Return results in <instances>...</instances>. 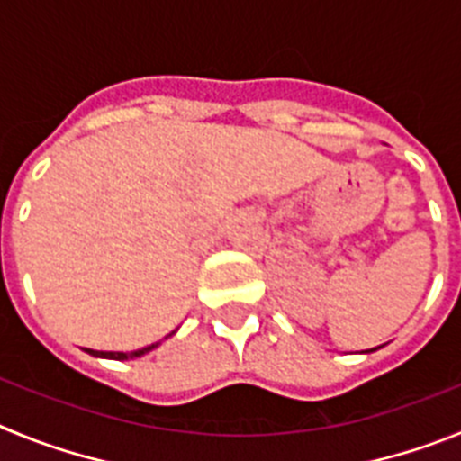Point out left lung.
I'll return each instance as SVG.
<instances>
[{"instance_id":"8db88e82","label":"left lung","mask_w":461,"mask_h":461,"mask_svg":"<svg viewBox=\"0 0 461 461\" xmlns=\"http://www.w3.org/2000/svg\"><path fill=\"white\" fill-rule=\"evenodd\" d=\"M378 348H381V346H378ZM372 351H376V348H372ZM365 353H369V351H365Z\"/></svg>"}]
</instances>
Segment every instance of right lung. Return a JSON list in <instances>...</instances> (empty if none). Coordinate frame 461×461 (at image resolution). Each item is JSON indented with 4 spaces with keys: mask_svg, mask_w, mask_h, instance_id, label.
<instances>
[{
    "mask_svg": "<svg viewBox=\"0 0 461 461\" xmlns=\"http://www.w3.org/2000/svg\"><path fill=\"white\" fill-rule=\"evenodd\" d=\"M170 335H175V330L173 332H170ZM168 335V337H170ZM161 344V341H157V344H149V346H145V348H138V351H131V353H120V351H94V348H85V351L89 353V356H94V357H105V360H133V357H140V356H145V353H149V351H154V348H157V346Z\"/></svg>",
    "mask_w": 461,
    "mask_h": 461,
    "instance_id": "obj_1",
    "label": "right lung"
}]
</instances>
